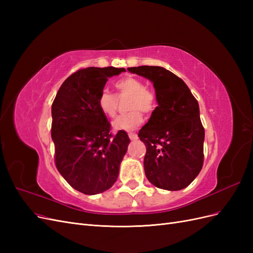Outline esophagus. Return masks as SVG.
<instances>
[{"instance_id":"obj_1","label":"esophagus","mask_w":253,"mask_h":253,"mask_svg":"<svg viewBox=\"0 0 253 253\" xmlns=\"http://www.w3.org/2000/svg\"><path fill=\"white\" fill-rule=\"evenodd\" d=\"M128 137L131 140H136L137 138H138V136H137V134H135V133H128Z\"/></svg>"}]
</instances>
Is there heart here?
<instances>
[{
    "instance_id": "b5f03b06",
    "label": "heart",
    "mask_w": 253,
    "mask_h": 253,
    "mask_svg": "<svg viewBox=\"0 0 253 253\" xmlns=\"http://www.w3.org/2000/svg\"><path fill=\"white\" fill-rule=\"evenodd\" d=\"M115 88L117 89L119 98L128 96L126 110L129 112L120 115L115 119L113 126L117 129L132 131L138 127L143 121V114L151 115L157 108L158 99L154 90L144 86V83L138 79L126 76L115 82ZM118 98L114 94L103 88L98 95L97 105L100 112L108 118H114L118 111Z\"/></svg>"
}]
</instances>
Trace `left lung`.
Instances as JSON below:
<instances>
[{
    "label": "left lung",
    "mask_w": 253,
    "mask_h": 253,
    "mask_svg": "<svg viewBox=\"0 0 253 253\" xmlns=\"http://www.w3.org/2000/svg\"><path fill=\"white\" fill-rule=\"evenodd\" d=\"M153 82L158 106L138 133L145 144V176L155 187L177 191L188 187L204 164L205 128L200 106L179 77L160 66L128 67Z\"/></svg>",
    "instance_id": "left-lung-1"
}]
</instances>
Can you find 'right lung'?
Here are the masks:
<instances>
[{"label":"right lung","instance_id":"right-lung-1","mask_svg":"<svg viewBox=\"0 0 253 253\" xmlns=\"http://www.w3.org/2000/svg\"><path fill=\"white\" fill-rule=\"evenodd\" d=\"M125 68L87 67L72 74L51 105V138L59 173L77 191L101 193L116 181L129 138L111 132V124L97 105L110 77Z\"/></svg>","mask_w":253,"mask_h":253}]
</instances>
